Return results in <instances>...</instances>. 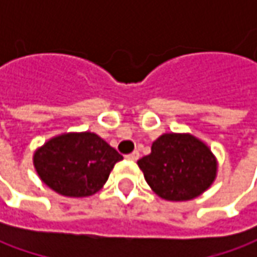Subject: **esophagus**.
Wrapping results in <instances>:
<instances>
[{
	"label": "esophagus",
	"mask_w": 257,
	"mask_h": 257,
	"mask_svg": "<svg viewBox=\"0 0 257 257\" xmlns=\"http://www.w3.org/2000/svg\"><path fill=\"white\" fill-rule=\"evenodd\" d=\"M125 157H127L128 160H133V162H136V160H137V159L140 157V153H139V152H133V153L127 154Z\"/></svg>",
	"instance_id": "1"
}]
</instances>
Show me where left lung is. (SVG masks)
Listing matches in <instances>:
<instances>
[{"label": "left lung", "mask_w": 257, "mask_h": 257, "mask_svg": "<svg viewBox=\"0 0 257 257\" xmlns=\"http://www.w3.org/2000/svg\"><path fill=\"white\" fill-rule=\"evenodd\" d=\"M146 182L157 196L186 202L206 192L216 179L217 162L210 149L187 133H166L139 162Z\"/></svg>", "instance_id": "1"}]
</instances>
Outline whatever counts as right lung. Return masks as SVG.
I'll return each instance as SVG.
<instances>
[{"mask_svg":"<svg viewBox=\"0 0 257 257\" xmlns=\"http://www.w3.org/2000/svg\"><path fill=\"white\" fill-rule=\"evenodd\" d=\"M33 160L40 179L51 190L67 197H87L103 187L123 156L100 136L83 132L50 139Z\"/></svg>","mask_w":257,"mask_h":257,"instance_id":"obj_1","label":"right lung"}]
</instances>
